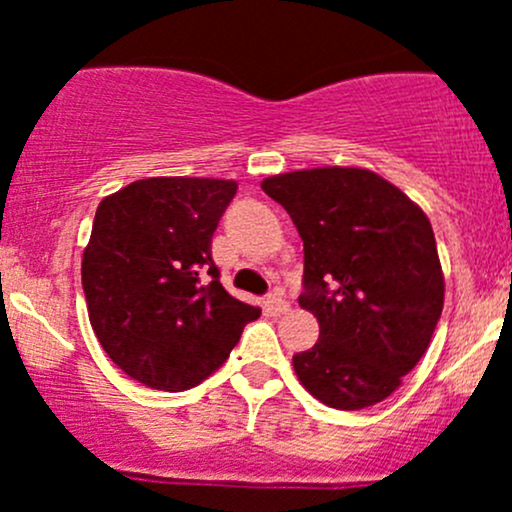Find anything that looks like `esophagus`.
I'll list each match as a JSON object with an SVG mask.
<instances>
[{
    "mask_svg": "<svg viewBox=\"0 0 512 512\" xmlns=\"http://www.w3.org/2000/svg\"><path fill=\"white\" fill-rule=\"evenodd\" d=\"M264 310H267L269 315H284L286 310H289V303H286L279 293H272V296L264 298Z\"/></svg>",
    "mask_w": 512,
    "mask_h": 512,
    "instance_id": "obj_1",
    "label": "esophagus"
}]
</instances>
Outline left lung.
Instances as JSON below:
<instances>
[{
  "label": "left lung",
  "instance_id": "left-lung-1",
  "mask_svg": "<svg viewBox=\"0 0 512 512\" xmlns=\"http://www.w3.org/2000/svg\"><path fill=\"white\" fill-rule=\"evenodd\" d=\"M262 190L303 240L301 308L320 322L293 356L305 390L332 409H366L402 385L431 344L445 281L428 216L366 168L272 175Z\"/></svg>",
  "mask_w": 512,
  "mask_h": 512
}]
</instances>
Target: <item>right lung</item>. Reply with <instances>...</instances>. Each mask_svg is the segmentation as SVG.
<instances>
[{"instance_id": "obj_1", "label": "right lung", "mask_w": 512, "mask_h": 512, "mask_svg": "<svg viewBox=\"0 0 512 512\" xmlns=\"http://www.w3.org/2000/svg\"><path fill=\"white\" fill-rule=\"evenodd\" d=\"M236 190V180L146 178L98 204L81 260L88 320L105 354L142 385H199L260 317L223 289L211 260Z\"/></svg>"}]
</instances>
